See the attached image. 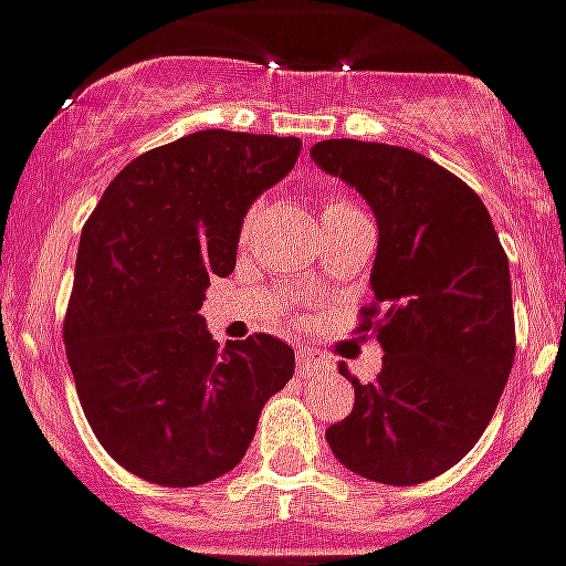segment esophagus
I'll return each mask as SVG.
<instances>
[{
  "label": "esophagus",
  "mask_w": 566,
  "mask_h": 566,
  "mask_svg": "<svg viewBox=\"0 0 566 566\" xmlns=\"http://www.w3.org/2000/svg\"><path fill=\"white\" fill-rule=\"evenodd\" d=\"M297 371L301 375H323V371H329V360L315 349H301L297 352Z\"/></svg>",
  "instance_id": "obj_1"
}]
</instances>
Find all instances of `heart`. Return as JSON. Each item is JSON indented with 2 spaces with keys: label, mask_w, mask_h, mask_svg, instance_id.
Returning a JSON list of instances; mask_svg holds the SVG:
<instances>
[{
  "label": "heart",
  "mask_w": 566,
  "mask_h": 566,
  "mask_svg": "<svg viewBox=\"0 0 566 566\" xmlns=\"http://www.w3.org/2000/svg\"><path fill=\"white\" fill-rule=\"evenodd\" d=\"M357 206L352 200H346V197H337V195H329V197H323V206H321V217H335V214H343V211H355ZM254 211L258 209H251L249 217H245V226L251 223V217H254Z\"/></svg>",
  "instance_id": "1"
}]
</instances>
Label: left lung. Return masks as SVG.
I'll list each match as a JSON object with an SVG mask.
<instances>
[{
	"label": "left lung",
	"mask_w": 566,
	"mask_h": 566,
	"mask_svg": "<svg viewBox=\"0 0 566 566\" xmlns=\"http://www.w3.org/2000/svg\"><path fill=\"white\" fill-rule=\"evenodd\" d=\"M323 171L355 186L378 217L369 306L355 335H375L384 369L352 378L355 407L326 429L346 470L409 486L455 467L484 434L515 360L510 263L481 197L461 177L400 145L323 139Z\"/></svg>",
	"instance_id": "1"
}]
</instances>
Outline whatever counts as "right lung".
<instances>
[{"mask_svg": "<svg viewBox=\"0 0 566 566\" xmlns=\"http://www.w3.org/2000/svg\"><path fill=\"white\" fill-rule=\"evenodd\" d=\"M297 137L209 128L139 154L82 229L65 335L82 412L119 467L197 486L243 461L263 403L294 375L272 335L214 340L211 277L234 272L249 206L286 177Z\"/></svg>", "mask_w": 566, "mask_h": 566, "instance_id": "1", "label": "right lung"}]
</instances>
